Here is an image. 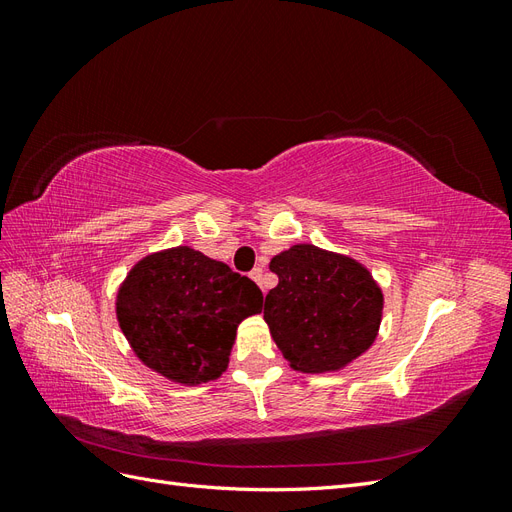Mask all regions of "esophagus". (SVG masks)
Instances as JSON below:
<instances>
[{
  "label": "esophagus",
  "mask_w": 512,
  "mask_h": 512,
  "mask_svg": "<svg viewBox=\"0 0 512 512\" xmlns=\"http://www.w3.org/2000/svg\"><path fill=\"white\" fill-rule=\"evenodd\" d=\"M250 277H252V280H254L256 284H260V282H262V269L256 267V269L250 273Z\"/></svg>",
  "instance_id": "esophagus-1"
}]
</instances>
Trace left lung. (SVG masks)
I'll list each match as a JSON object with an SVG mask.
<instances>
[{
    "mask_svg": "<svg viewBox=\"0 0 512 512\" xmlns=\"http://www.w3.org/2000/svg\"><path fill=\"white\" fill-rule=\"evenodd\" d=\"M269 269L280 282L265 299V320L292 369L339 371L376 342L384 297L361 262L299 243Z\"/></svg>",
    "mask_w": 512,
    "mask_h": 512,
    "instance_id": "obj_1",
    "label": "left lung"
}]
</instances>
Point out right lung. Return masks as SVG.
Here are the masks:
<instances>
[{"label":"right lung","instance_id":"1","mask_svg":"<svg viewBox=\"0 0 512 512\" xmlns=\"http://www.w3.org/2000/svg\"><path fill=\"white\" fill-rule=\"evenodd\" d=\"M117 320L134 354L170 382L222 376L237 327L260 314L262 292L188 245L138 260L117 292Z\"/></svg>","mask_w":512,"mask_h":512}]
</instances>
